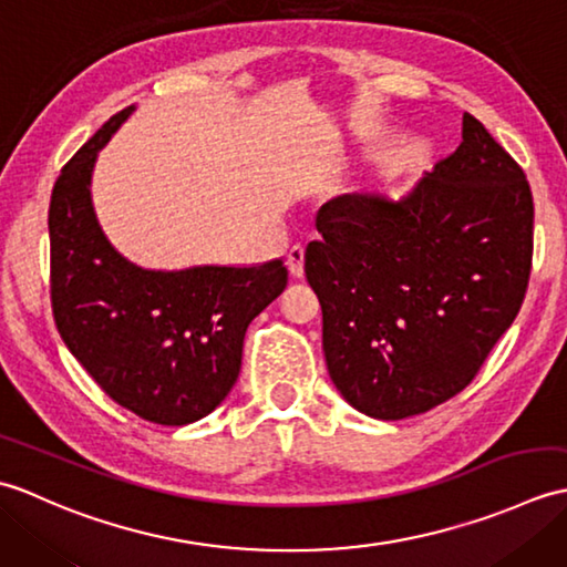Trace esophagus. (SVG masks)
I'll return each mask as SVG.
<instances>
[{
    "label": "esophagus",
    "mask_w": 567,
    "mask_h": 567,
    "mask_svg": "<svg viewBox=\"0 0 567 567\" xmlns=\"http://www.w3.org/2000/svg\"><path fill=\"white\" fill-rule=\"evenodd\" d=\"M287 268H290L295 277L305 275V248L299 244L287 250Z\"/></svg>",
    "instance_id": "34e87169"
}]
</instances>
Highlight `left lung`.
I'll use <instances>...</instances> for the list:
<instances>
[{
	"instance_id": "8db88e82",
	"label": "left lung",
	"mask_w": 567,
	"mask_h": 567,
	"mask_svg": "<svg viewBox=\"0 0 567 567\" xmlns=\"http://www.w3.org/2000/svg\"><path fill=\"white\" fill-rule=\"evenodd\" d=\"M305 272L323 355L343 400L406 419L463 392L524 305L534 197L473 114L463 141L412 195H341L317 212Z\"/></svg>"
}]
</instances>
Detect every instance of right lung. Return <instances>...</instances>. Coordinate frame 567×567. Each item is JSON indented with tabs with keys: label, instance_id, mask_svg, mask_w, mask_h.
Instances as JSON below:
<instances>
[{
	"label": "right lung",
	"instance_id": "right-lung-1",
	"mask_svg": "<svg viewBox=\"0 0 567 567\" xmlns=\"http://www.w3.org/2000/svg\"><path fill=\"white\" fill-rule=\"evenodd\" d=\"M131 106L114 114L60 171L51 209V307L70 353L141 419L185 426L207 416L240 372L248 323L287 287L282 260L256 268L153 272L118 256L94 219L97 151Z\"/></svg>",
	"mask_w": 567,
	"mask_h": 567
}]
</instances>
